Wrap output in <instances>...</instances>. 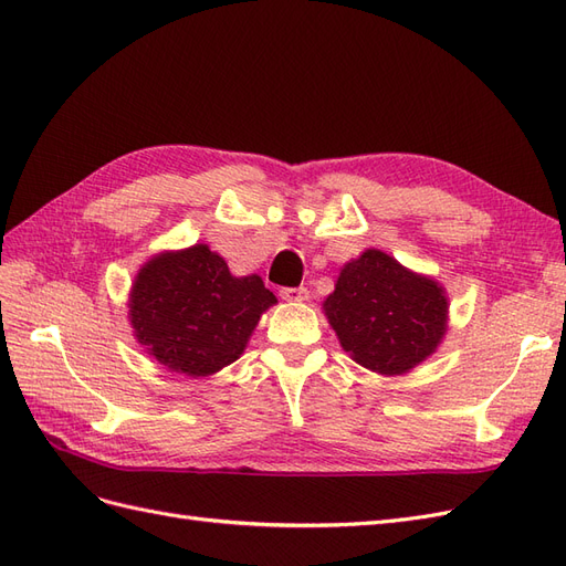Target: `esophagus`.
<instances>
[{
	"mask_svg": "<svg viewBox=\"0 0 566 566\" xmlns=\"http://www.w3.org/2000/svg\"><path fill=\"white\" fill-rule=\"evenodd\" d=\"M281 297L287 302H306L310 300V290L306 287H281Z\"/></svg>",
	"mask_w": 566,
	"mask_h": 566,
	"instance_id": "34e87169",
	"label": "esophagus"
}]
</instances>
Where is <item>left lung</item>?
Returning a JSON list of instances; mask_svg holds the SVG:
<instances>
[{"instance_id":"left-lung-1","label":"left lung","mask_w":566,"mask_h":566,"mask_svg":"<svg viewBox=\"0 0 566 566\" xmlns=\"http://www.w3.org/2000/svg\"><path fill=\"white\" fill-rule=\"evenodd\" d=\"M323 310L356 364L399 375L437 349L447 333L449 304L434 281L368 250L342 269Z\"/></svg>"}]
</instances>
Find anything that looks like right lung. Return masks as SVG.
Returning <instances> with one entry per match:
<instances>
[{"label":"right lung","mask_w":566,"mask_h":566,"mask_svg":"<svg viewBox=\"0 0 566 566\" xmlns=\"http://www.w3.org/2000/svg\"><path fill=\"white\" fill-rule=\"evenodd\" d=\"M276 302L260 276L235 279L208 245L148 262L132 290V325L148 354L191 378L243 354L262 312Z\"/></svg>","instance_id":"1"}]
</instances>
